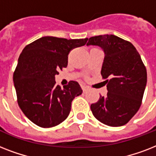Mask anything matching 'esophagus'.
<instances>
[{
    "mask_svg": "<svg viewBox=\"0 0 156 156\" xmlns=\"http://www.w3.org/2000/svg\"><path fill=\"white\" fill-rule=\"evenodd\" d=\"M82 88H83V92L85 93L87 92L88 90V88L87 87H85V86H83V87H82Z\"/></svg>",
    "mask_w": 156,
    "mask_h": 156,
    "instance_id": "obj_1",
    "label": "esophagus"
}]
</instances>
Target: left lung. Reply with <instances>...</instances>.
<instances>
[{
	"instance_id": "8db88e82",
	"label": "left lung",
	"mask_w": 156,
	"mask_h": 156,
	"mask_svg": "<svg viewBox=\"0 0 156 156\" xmlns=\"http://www.w3.org/2000/svg\"><path fill=\"white\" fill-rule=\"evenodd\" d=\"M87 45L98 46L104 52L101 75L108 93L90 105L93 115L106 126H124L138 111L147 85L140 55L131 43L113 35L90 37Z\"/></svg>"
}]
</instances>
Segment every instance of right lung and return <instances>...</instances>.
<instances>
[{"label": "right lung", "mask_w": 156, "mask_h": 156, "mask_svg": "<svg viewBox=\"0 0 156 156\" xmlns=\"http://www.w3.org/2000/svg\"><path fill=\"white\" fill-rule=\"evenodd\" d=\"M87 38L67 40L44 36L27 45L18 58L13 73L18 104L33 123L43 128L61 124L68 117L71 103L83 90L70 81L61 88L55 76L68 65L71 50L87 44Z\"/></svg>", "instance_id": "right-lung-1"}]
</instances>
